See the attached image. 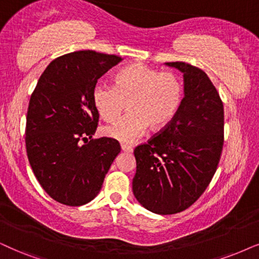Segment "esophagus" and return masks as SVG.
Here are the masks:
<instances>
[{
    "label": "esophagus",
    "instance_id": "34e87169",
    "mask_svg": "<svg viewBox=\"0 0 259 259\" xmlns=\"http://www.w3.org/2000/svg\"><path fill=\"white\" fill-rule=\"evenodd\" d=\"M121 150L125 151V152H132L133 147L130 145H126V144H121Z\"/></svg>",
    "mask_w": 259,
    "mask_h": 259
}]
</instances>
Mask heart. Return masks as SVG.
I'll use <instances>...</instances> for the list:
<instances>
[{
  "label": "heart",
  "instance_id": "heart-1",
  "mask_svg": "<svg viewBox=\"0 0 259 259\" xmlns=\"http://www.w3.org/2000/svg\"><path fill=\"white\" fill-rule=\"evenodd\" d=\"M182 83L172 71H160L134 63L116 73L114 85L97 83L93 100L100 116L112 122L127 107L130 112L103 128L106 136L122 143H134L151 130L165 127L182 102Z\"/></svg>",
  "mask_w": 259,
  "mask_h": 259
}]
</instances>
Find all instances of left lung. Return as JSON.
<instances>
[{
  "mask_svg": "<svg viewBox=\"0 0 259 259\" xmlns=\"http://www.w3.org/2000/svg\"><path fill=\"white\" fill-rule=\"evenodd\" d=\"M183 72L184 97L167 125L134 149L133 194L146 209L186 210L209 186L224 146V103L203 70L165 63Z\"/></svg>",
  "mask_w": 259,
  "mask_h": 259,
  "instance_id": "1",
  "label": "left lung"
}]
</instances>
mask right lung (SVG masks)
<instances>
[{
  "instance_id": "add662e5",
  "label": "right lung",
  "mask_w": 259,
  "mask_h": 259,
  "mask_svg": "<svg viewBox=\"0 0 259 259\" xmlns=\"http://www.w3.org/2000/svg\"><path fill=\"white\" fill-rule=\"evenodd\" d=\"M120 60L90 50L60 56L41 73L29 99L27 157L42 189L65 206L90 202L121 150L113 138L92 139L100 117L94 88Z\"/></svg>"
}]
</instances>
